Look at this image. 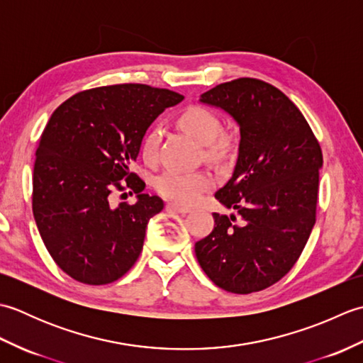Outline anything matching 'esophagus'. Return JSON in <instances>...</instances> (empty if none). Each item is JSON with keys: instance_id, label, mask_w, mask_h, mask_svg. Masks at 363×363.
<instances>
[{"instance_id": "esophagus-1", "label": "esophagus", "mask_w": 363, "mask_h": 363, "mask_svg": "<svg viewBox=\"0 0 363 363\" xmlns=\"http://www.w3.org/2000/svg\"><path fill=\"white\" fill-rule=\"evenodd\" d=\"M167 209L168 211H174L177 213H189V212H191L190 207L182 206V204H177V203H168L167 204Z\"/></svg>"}]
</instances>
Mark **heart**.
<instances>
[{
	"label": "heart",
	"mask_w": 363,
	"mask_h": 363,
	"mask_svg": "<svg viewBox=\"0 0 363 363\" xmlns=\"http://www.w3.org/2000/svg\"><path fill=\"white\" fill-rule=\"evenodd\" d=\"M179 125L184 130L207 145L209 156L220 157L225 154L228 145L225 138H218L220 120L212 111L203 106H190L179 115ZM160 129L152 128L146 133L142 142V154L146 162H154L157 157L160 143ZM212 176L207 172H182V169H167L156 179V189L162 196L179 203H194L212 186Z\"/></svg>",
	"instance_id": "b5f03b06"
}]
</instances>
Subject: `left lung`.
Here are the masks:
<instances>
[{
    "mask_svg": "<svg viewBox=\"0 0 363 363\" xmlns=\"http://www.w3.org/2000/svg\"><path fill=\"white\" fill-rule=\"evenodd\" d=\"M199 101L240 128L233 177L215 198L235 215L213 213L195 243L199 265L220 289L246 295L276 284L296 264L315 225L323 154L298 107L254 78L220 84ZM237 218L240 223H233Z\"/></svg>",
    "mask_w": 363,
    "mask_h": 363,
    "instance_id": "1",
    "label": "left lung"
}]
</instances>
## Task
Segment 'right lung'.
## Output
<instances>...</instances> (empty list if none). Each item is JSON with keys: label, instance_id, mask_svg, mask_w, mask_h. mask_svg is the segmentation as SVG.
Instances as JSON below:
<instances>
[{"label": "right lung", "instance_id": "add662e5", "mask_svg": "<svg viewBox=\"0 0 363 363\" xmlns=\"http://www.w3.org/2000/svg\"><path fill=\"white\" fill-rule=\"evenodd\" d=\"M182 99L117 84L79 91L51 115L35 151L33 213L50 256L74 281L111 284L140 256L146 225L164 201L143 194L130 164L151 123ZM128 186L138 203L112 208L110 195Z\"/></svg>", "mask_w": 363, "mask_h": 363}]
</instances>
